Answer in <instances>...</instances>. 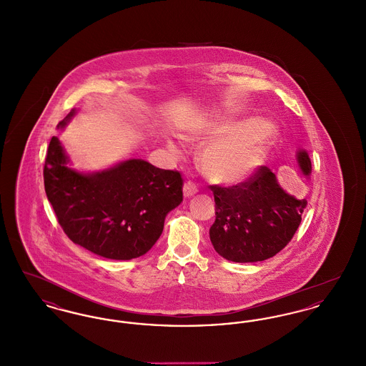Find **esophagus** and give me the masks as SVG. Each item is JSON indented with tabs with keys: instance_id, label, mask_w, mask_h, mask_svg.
Listing matches in <instances>:
<instances>
[{
	"instance_id": "obj_1",
	"label": "esophagus",
	"mask_w": 366,
	"mask_h": 366,
	"mask_svg": "<svg viewBox=\"0 0 366 366\" xmlns=\"http://www.w3.org/2000/svg\"><path fill=\"white\" fill-rule=\"evenodd\" d=\"M197 192H199V189H197V187H196L194 182H192V181H187V182H185V185H184V196H185V197H192V196L196 194Z\"/></svg>"
}]
</instances>
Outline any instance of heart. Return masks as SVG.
I'll return each instance as SVG.
<instances>
[{
	"label": "heart",
	"mask_w": 366,
	"mask_h": 366,
	"mask_svg": "<svg viewBox=\"0 0 366 366\" xmlns=\"http://www.w3.org/2000/svg\"><path fill=\"white\" fill-rule=\"evenodd\" d=\"M277 136L272 123L263 119H219L199 124L191 133L194 141H209L202 154L203 172L222 184H239L254 174L267 148ZM169 149L178 154V145L169 141Z\"/></svg>",
	"instance_id": "1"
}]
</instances>
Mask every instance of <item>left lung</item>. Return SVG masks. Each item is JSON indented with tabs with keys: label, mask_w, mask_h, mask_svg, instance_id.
I'll list each match as a JSON object with an SVG mask.
<instances>
[{
	"label": "left lung",
	"mask_w": 366,
	"mask_h": 366,
	"mask_svg": "<svg viewBox=\"0 0 366 366\" xmlns=\"http://www.w3.org/2000/svg\"><path fill=\"white\" fill-rule=\"evenodd\" d=\"M297 164L310 175L312 160L305 149L297 152ZM209 189L215 200L209 240L221 257L239 263L274 257L294 237L307 206L306 199L284 191L267 166L237 185H209Z\"/></svg>",
	"instance_id": "left-lung-1"
}]
</instances>
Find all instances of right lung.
I'll use <instances>...</instances> for the list:
<instances>
[{"instance_id": "obj_1", "label": "right lung", "mask_w": 366, "mask_h": 366, "mask_svg": "<svg viewBox=\"0 0 366 366\" xmlns=\"http://www.w3.org/2000/svg\"><path fill=\"white\" fill-rule=\"evenodd\" d=\"M67 163L60 141L52 137L44 166L48 200L71 242L103 258L129 261L147 254L160 237L166 215L182 202L181 174L145 160L129 159L92 174Z\"/></svg>"}]
</instances>
